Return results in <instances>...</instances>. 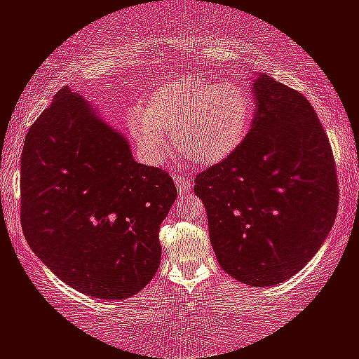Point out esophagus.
I'll return each instance as SVG.
<instances>
[{
    "mask_svg": "<svg viewBox=\"0 0 359 359\" xmlns=\"http://www.w3.org/2000/svg\"><path fill=\"white\" fill-rule=\"evenodd\" d=\"M172 180H175L176 187H178L180 194H187L191 191V183L184 180L183 175H178V172H172Z\"/></svg>",
    "mask_w": 359,
    "mask_h": 359,
    "instance_id": "34e87169",
    "label": "esophagus"
}]
</instances>
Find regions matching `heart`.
<instances>
[{
	"label": "heart",
	"mask_w": 359,
	"mask_h": 359,
	"mask_svg": "<svg viewBox=\"0 0 359 359\" xmlns=\"http://www.w3.org/2000/svg\"><path fill=\"white\" fill-rule=\"evenodd\" d=\"M253 121L248 90L236 81L205 78L175 81L151 93L144 109H131L128 123L140 151L153 165L170 154L175 135L178 151L189 165L215 166L245 141Z\"/></svg>",
	"instance_id": "heart-1"
}]
</instances>
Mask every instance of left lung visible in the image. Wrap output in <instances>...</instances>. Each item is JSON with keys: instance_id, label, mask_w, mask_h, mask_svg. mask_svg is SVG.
I'll return each mask as SVG.
<instances>
[{"instance_id": "8db88e82", "label": "left lung", "mask_w": 359, "mask_h": 359, "mask_svg": "<svg viewBox=\"0 0 359 359\" xmlns=\"http://www.w3.org/2000/svg\"><path fill=\"white\" fill-rule=\"evenodd\" d=\"M256 116L240 148L194 180L219 266L273 286L308 263L333 228L338 175L330 140L299 91L255 79Z\"/></svg>"}]
</instances>
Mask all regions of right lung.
Masks as SVG:
<instances>
[{
  "label": "right lung",
  "instance_id": "1",
  "mask_svg": "<svg viewBox=\"0 0 359 359\" xmlns=\"http://www.w3.org/2000/svg\"><path fill=\"white\" fill-rule=\"evenodd\" d=\"M20 188L26 241L66 285L123 299L153 280L172 178L136 163L125 136L69 88L26 135Z\"/></svg>",
  "mask_w": 359,
  "mask_h": 359
}]
</instances>
